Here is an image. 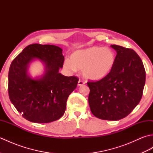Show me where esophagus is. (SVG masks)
Listing matches in <instances>:
<instances>
[{
    "instance_id": "obj_1",
    "label": "esophagus",
    "mask_w": 153,
    "mask_h": 153,
    "mask_svg": "<svg viewBox=\"0 0 153 153\" xmlns=\"http://www.w3.org/2000/svg\"><path fill=\"white\" fill-rule=\"evenodd\" d=\"M77 85H78V86H82L83 85H85V82H83L82 80H79L78 83H77Z\"/></svg>"
}]
</instances>
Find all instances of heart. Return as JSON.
I'll return each mask as SVG.
<instances>
[{"instance_id":"obj_1","label":"heart","mask_w":153,"mask_h":153,"mask_svg":"<svg viewBox=\"0 0 153 153\" xmlns=\"http://www.w3.org/2000/svg\"><path fill=\"white\" fill-rule=\"evenodd\" d=\"M114 52L108 48L93 46L76 50L65 60L64 68L70 71L82 70V76L87 80L98 81L105 78L115 64Z\"/></svg>"}]
</instances>
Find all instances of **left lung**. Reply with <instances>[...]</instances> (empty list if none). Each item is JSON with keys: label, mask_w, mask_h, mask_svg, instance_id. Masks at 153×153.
Segmentation results:
<instances>
[{"label": "left lung", "mask_w": 153, "mask_h": 153, "mask_svg": "<svg viewBox=\"0 0 153 153\" xmlns=\"http://www.w3.org/2000/svg\"><path fill=\"white\" fill-rule=\"evenodd\" d=\"M116 51L115 64L105 78L88 82L89 104L97 118L118 120L125 118L141 99L145 83L143 62L135 52L118 45H111Z\"/></svg>", "instance_id": "obj_1"}]
</instances>
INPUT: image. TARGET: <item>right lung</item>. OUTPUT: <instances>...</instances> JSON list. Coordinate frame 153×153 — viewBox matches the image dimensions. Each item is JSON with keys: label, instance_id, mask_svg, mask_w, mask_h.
I'll return each mask as SVG.
<instances>
[{"label": "right lung", "instance_id": "right-lung-1", "mask_svg": "<svg viewBox=\"0 0 153 153\" xmlns=\"http://www.w3.org/2000/svg\"><path fill=\"white\" fill-rule=\"evenodd\" d=\"M37 60L44 64V71L33 78L28 68ZM64 61L61 48L40 44L29 45L12 61L8 73L9 98L24 118L35 123H49L63 116L68 97L79 80L59 73Z\"/></svg>", "mask_w": 153, "mask_h": 153}]
</instances>
